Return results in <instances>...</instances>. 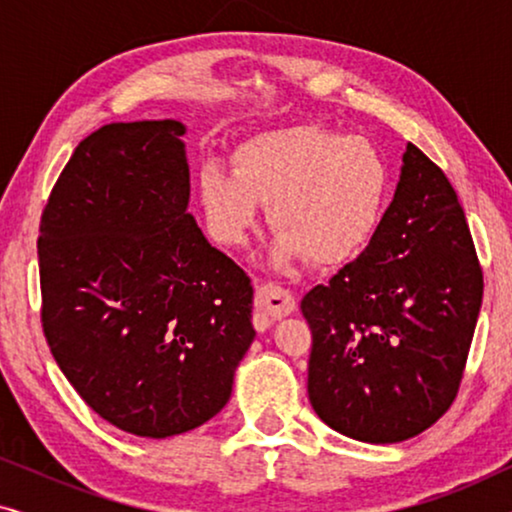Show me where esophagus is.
I'll return each mask as SVG.
<instances>
[{"label": "esophagus", "mask_w": 512, "mask_h": 512, "mask_svg": "<svg viewBox=\"0 0 512 512\" xmlns=\"http://www.w3.org/2000/svg\"><path fill=\"white\" fill-rule=\"evenodd\" d=\"M256 307L265 317L282 319L296 310V298L291 296V291L282 289V286L261 282L256 286Z\"/></svg>", "instance_id": "1"}]
</instances>
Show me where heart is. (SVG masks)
I'll list each match as a JSON object with an SVG mask.
<instances>
[{
  "instance_id": "heart-1",
  "label": "heart",
  "mask_w": 512,
  "mask_h": 512,
  "mask_svg": "<svg viewBox=\"0 0 512 512\" xmlns=\"http://www.w3.org/2000/svg\"><path fill=\"white\" fill-rule=\"evenodd\" d=\"M233 163L235 170L207 163L198 172L209 233L226 247H242L268 207L277 268L303 256L317 265L345 263L380 223L389 172L368 139L296 125L251 137Z\"/></svg>"
}]
</instances>
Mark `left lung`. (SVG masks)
I'll return each instance as SVG.
<instances>
[{
  "mask_svg": "<svg viewBox=\"0 0 512 512\" xmlns=\"http://www.w3.org/2000/svg\"><path fill=\"white\" fill-rule=\"evenodd\" d=\"M480 305L464 207L443 170L408 144L368 247L300 303L312 331L314 412L361 443L426 431L457 396Z\"/></svg>",
  "mask_w": 512,
  "mask_h": 512,
  "instance_id": "obj_1",
  "label": "left lung"
}]
</instances>
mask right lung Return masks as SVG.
I'll list each match as a JSON object with an SVG mask.
<instances>
[{
  "mask_svg": "<svg viewBox=\"0 0 512 512\" xmlns=\"http://www.w3.org/2000/svg\"><path fill=\"white\" fill-rule=\"evenodd\" d=\"M184 135L172 118L95 130L39 228L53 359L97 415L142 438L221 412L256 338L254 286L188 212Z\"/></svg>",
  "mask_w": 512,
  "mask_h": 512,
  "instance_id": "right-lung-1",
  "label": "right lung"
}]
</instances>
